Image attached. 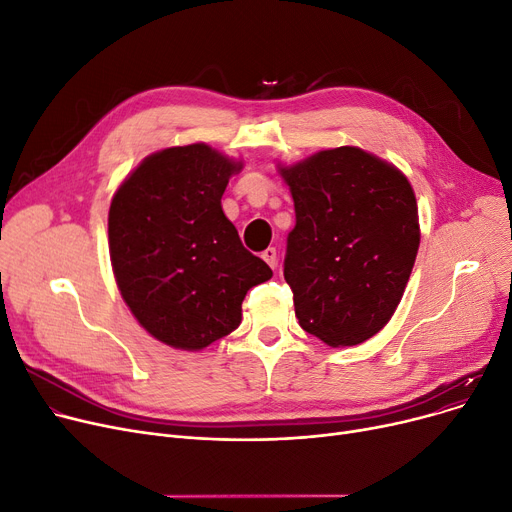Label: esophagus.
Segmentation results:
<instances>
[{
	"label": "esophagus",
	"mask_w": 512,
	"mask_h": 512,
	"mask_svg": "<svg viewBox=\"0 0 512 512\" xmlns=\"http://www.w3.org/2000/svg\"><path fill=\"white\" fill-rule=\"evenodd\" d=\"M261 257H263V261L272 267V270H276V265H278V251L274 249V247H270V249H265L263 253H261Z\"/></svg>",
	"instance_id": "obj_1"
}]
</instances>
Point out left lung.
<instances>
[{"mask_svg": "<svg viewBox=\"0 0 512 512\" xmlns=\"http://www.w3.org/2000/svg\"><path fill=\"white\" fill-rule=\"evenodd\" d=\"M280 174L297 213L284 280L301 328L334 348L369 340L394 315L415 265L411 182L359 147L319 151Z\"/></svg>", "mask_w": 512, "mask_h": 512, "instance_id": "obj_1", "label": "left lung"}]
</instances>
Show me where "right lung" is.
<instances>
[{
    "label": "right lung",
    "instance_id": "add662e5",
    "mask_svg": "<svg viewBox=\"0 0 512 512\" xmlns=\"http://www.w3.org/2000/svg\"><path fill=\"white\" fill-rule=\"evenodd\" d=\"M240 161L205 143L145 157L116 191L107 234L120 294L159 342L201 351L234 332L247 290L272 278L224 215Z\"/></svg>",
    "mask_w": 512,
    "mask_h": 512
}]
</instances>
